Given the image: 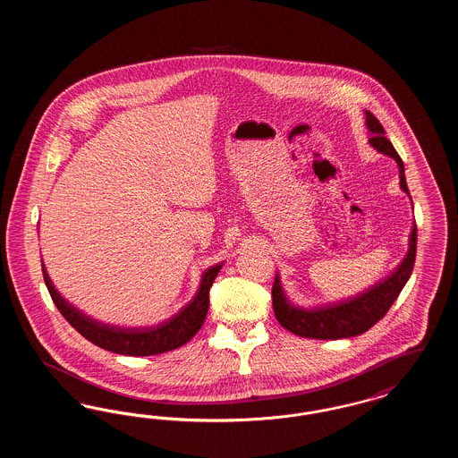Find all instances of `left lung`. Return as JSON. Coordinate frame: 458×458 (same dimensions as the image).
<instances>
[{"mask_svg": "<svg viewBox=\"0 0 458 458\" xmlns=\"http://www.w3.org/2000/svg\"><path fill=\"white\" fill-rule=\"evenodd\" d=\"M366 123L370 131V146L376 148L379 153L392 156L393 159L398 163L400 187L403 189V192L411 194L405 182L403 161L394 151L392 142L385 137L383 125L370 111H366ZM415 250H417V228L414 225V230L409 240V252L390 276H386L383 282L372 284L359 295H353L340 302L318 305L310 309L292 304L286 299L284 288L280 284V278L276 275L273 290H271L275 316L282 327L305 338L338 340V338H350V336L362 335L369 327H374L379 319L385 318L393 302L398 299L402 288L409 282L414 269Z\"/></svg>", "mask_w": 458, "mask_h": 458, "instance_id": "8db88e82", "label": "left lung"}]
</instances>
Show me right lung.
I'll list each match as a JSON object with an SVG mask.
<instances>
[{"mask_svg": "<svg viewBox=\"0 0 458 458\" xmlns=\"http://www.w3.org/2000/svg\"><path fill=\"white\" fill-rule=\"evenodd\" d=\"M221 266L223 264L219 262L204 271L196 297L189 304L182 307L170 319L149 327H120L99 323L66 302L51 284L46 267H43V276L49 295L62 316L90 344L114 353L144 357L178 349L196 335L206 319L209 309V290L218 276Z\"/></svg>", "mask_w": 458, "mask_h": 458, "instance_id": "1", "label": "right lung"}]
</instances>
